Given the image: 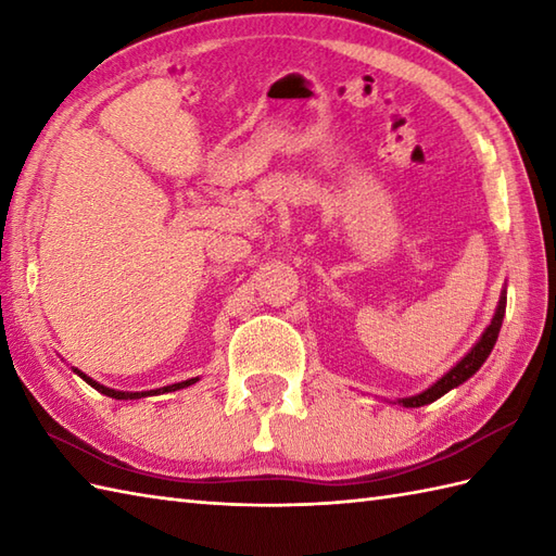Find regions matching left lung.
I'll use <instances>...</instances> for the list:
<instances>
[{
	"label": "left lung",
	"instance_id": "obj_1",
	"mask_svg": "<svg viewBox=\"0 0 556 556\" xmlns=\"http://www.w3.org/2000/svg\"><path fill=\"white\" fill-rule=\"evenodd\" d=\"M504 313H506V291H502V299H500V305L497 311H494V317L490 327L482 332V337L478 339V344L470 349L464 358H460L452 370H448L446 375H442L440 380H437L432 387L425 389V392L416 394V396H408V399H399L401 406L406 408H418V406H425V404H432V401H437L440 396H444L446 392H452L454 387L464 384L468 377H473L480 368L482 363L488 361V356L492 353L494 344H497V337H500V329H502V320H504Z\"/></svg>",
	"mask_w": 556,
	"mask_h": 556
}]
</instances>
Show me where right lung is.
I'll use <instances>...</instances> for the list:
<instances>
[{
  "instance_id": "obj_1",
  "label": "right lung",
  "mask_w": 556,
  "mask_h": 556,
  "mask_svg": "<svg viewBox=\"0 0 556 556\" xmlns=\"http://www.w3.org/2000/svg\"><path fill=\"white\" fill-rule=\"evenodd\" d=\"M74 372H76L78 377H83V380H86L92 389H98L100 394H104V396H112V399H143V396L167 394V392H176V389L191 387V384H195V382H198V377H191V380H184V382H176V384H167V387H162V389H150V392H116V389H110V387H104V384L96 382V380H92V377H88L86 372H80V370H76V368H74Z\"/></svg>"
}]
</instances>
